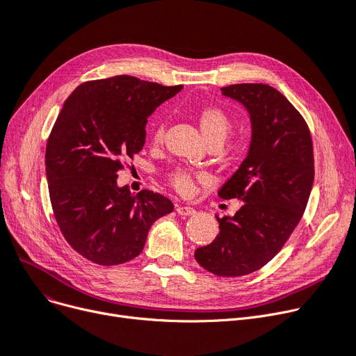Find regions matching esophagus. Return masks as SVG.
Masks as SVG:
<instances>
[{"label":"esophagus","mask_w":356,"mask_h":356,"mask_svg":"<svg viewBox=\"0 0 356 356\" xmlns=\"http://www.w3.org/2000/svg\"><path fill=\"white\" fill-rule=\"evenodd\" d=\"M176 211H177L179 215H183V216H189V215L196 213V209L192 208V207H177Z\"/></svg>","instance_id":"esophagus-1"}]
</instances>
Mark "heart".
I'll return each instance as SVG.
<instances>
[{
    "label": "heart",
    "mask_w": 356,
    "mask_h": 356,
    "mask_svg": "<svg viewBox=\"0 0 356 356\" xmlns=\"http://www.w3.org/2000/svg\"><path fill=\"white\" fill-rule=\"evenodd\" d=\"M196 119H197L199 129H200V132H202L207 143H211V141L222 143L227 138V135L229 134L231 119L222 109H220V107H215V106L204 107V109H200L197 112ZM164 131H165L164 123H161V122L154 123L152 131H151L152 143H156V144L161 143L163 136H164ZM172 184L177 192H180L183 195L189 193L193 188L192 177L184 172H176L172 176Z\"/></svg>",
    "instance_id": "b5f03b06"
}]
</instances>
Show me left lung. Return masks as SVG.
<instances>
[{
  "label": "left lung",
  "mask_w": 356,
  "mask_h": 356,
  "mask_svg": "<svg viewBox=\"0 0 356 356\" xmlns=\"http://www.w3.org/2000/svg\"><path fill=\"white\" fill-rule=\"evenodd\" d=\"M222 96L249 113L247 156L218 195L241 208L216 221L220 234L195 252L197 264L218 276L249 275L282 249L305 211L314 180L310 131L288 99L266 84H233Z\"/></svg>",
  "instance_id": "8db88e82"
}]
</instances>
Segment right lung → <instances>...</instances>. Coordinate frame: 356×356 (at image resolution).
I'll return each instance as SVG.
<instances>
[{"label": "right lung", "mask_w": 356, "mask_h": 356, "mask_svg": "<svg viewBox=\"0 0 356 356\" xmlns=\"http://www.w3.org/2000/svg\"><path fill=\"white\" fill-rule=\"evenodd\" d=\"M181 88L129 75L87 81L55 122L44 156L55 220L72 249L97 265L136 257L151 225L175 209L160 193L119 186L118 172L143 149L152 112Z\"/></svg>", "instance_id": "right-lung-1"}]
</instances>
